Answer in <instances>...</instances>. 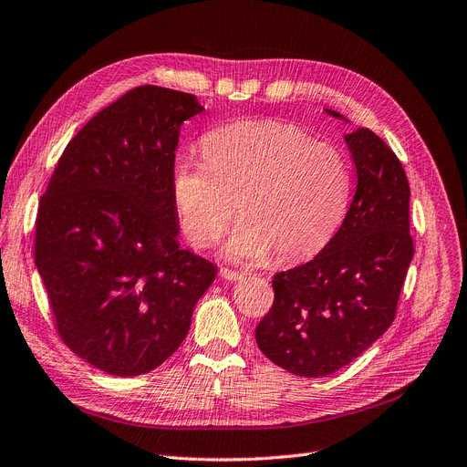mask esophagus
<instances>
[{
    "label": "esophagus",
    "instance_id": "esophagus-1",
    "mask_svg": "<svg viewBox=\"0 0 467 467\" xmlns=\"http://www.w3.org/2000/svg\"><path fill=\"white\" fill-rule=\"evenodd\" d=\"M219 275H221V278H225V280H240V278H244V275L242 273H238V271H233V269H225L223 267L221 271H219Z\"/></svg>",
    "mask_w": 467,
    "mask_h": 467
}]
</instances>
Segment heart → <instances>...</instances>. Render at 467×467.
I'll return each mask as SVG.
<instances>
[{
  "label": "heart",
  "instance_id": "heart-1",
  "mask_svg": "<svg viewBox=\"0 0 467 467\" xmlns=\"http://www.w3.org/2000/svg\"><path fill=\"white\" fill-rule=\"evenodd\" d=\"M204 160H179L171 194L183 234L210 248L234 219L227 255L292 263L318 254L346 217L353 173L339 147L276 119L236 121L210 131Z\"/></svg>",
  "mask_w": 467,
  "mask_h": 467
}]
</instances>
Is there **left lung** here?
<instances>
[{
  "instance_id": "obj_1",
  "label": "left lung",
  "mask_w": 467,
  "mask_h": 467,
  "mask_svg": "<svg viewBox=\"0 0 467 467\" xmlns=\"http://www.w3.org/2000/svg\"><path fill=\"white\" fill-rule=\"evenodd\" d=\"M346 140L357 170L349 212L315 259L273 276L275 301L255 328L263 355L296 376L334 374L391 327L414 255L399 158L368 128Z\"/></svg>"
}]
</instances>
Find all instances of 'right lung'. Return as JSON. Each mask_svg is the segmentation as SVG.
Instances as JSON below:
<instances>
[{"label": "right lung", "mask_w": 467, "mask_h": 467, "mask_svg": "<svg viewBox=\"0 0 467 467\" xmlns=\"http://www.w3.org/2000/svg\"><path fill=\"white\" fill-rule=\"evenodd\" d=\"M191 93L139 86L95 114L60 154L39 198L34 259L55 328L112 376L160 367L185 339L212 261L181 250L171 194Z\"/></svg>", "instance_id": "obj_1"}]
</instances>
